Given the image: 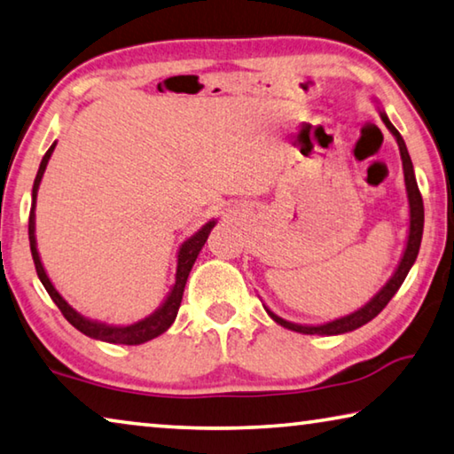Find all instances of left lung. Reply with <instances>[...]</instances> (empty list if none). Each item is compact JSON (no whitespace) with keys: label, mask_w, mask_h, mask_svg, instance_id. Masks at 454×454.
I'll list each match as a JSON object with an SVG mask.
<instances>
[{"label":"left lung","mask_w":454,"mask_h":454,"mask_svg":"<svg viewBox=\"0 0 454 454\" xmlns=\"http://www.w3.org/2000/svg\"><path fill=\"white\" fill-rule=\"evenodd\" d=\"M382 121L386 123V127L390 129L392 135L395 137V141H398V147H400V155H402V165H404V179H406V190H408V201H410V234H408V244H406V250H404V256H402L398 270L394 272V277L387 280L386 286L382 291H380L376 297H373L368 305L359 309V311L348 315V317H341V319H335L331 323H325V325H317V327H305V325H294V323H289L285 319L277 317L275 313L269 315L280 325L291 329V331H299V333H307V335H337V333H348V331H354L357 327L365 325V323L372 321L376 315L382 311V309L390 303V299L395 294V291L400 289L402 283H404V278L408 275V270L412 269V264L416 261V256H419V250H420V242H422V230H424V206H422V196H420V190H419V184H416V177H414V168H412V161H410V155H408V149H406V143L402 139V135L398 133V129H395L390 121H387L386 114L382 113Z\"/></svg>","instance_id":"1"}]
</instances>
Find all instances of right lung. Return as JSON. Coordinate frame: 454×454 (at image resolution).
Instances as JSON below:
<instances>
[{
  "mask_svg": "<svg viewBox=\"0 0 454 454\" xmlns=\"http://www.w3.org/2000/svg\"><path fill=\"white\" fill-rule=\"evenodd\" d=\"M54 147H56V143L46 151L44 160H42V163H40L38 176H35V179H34L32 210H30V222H27V236H30V250H32L34 266H35V272H38V277L42 280V285H44V289L48 291L50 299H52L54 303H56V307L60 309V313L64 315V317H67V321L70 323V325H74L78 331H81V333L92 337V340H100V341H106V343H121V345H139V343H145L149 340H153V337L161 335L163 331H168L171 327V323L176 321L177 311H179V305H182L185 280H188L192 266H193V262H196L200 250L206 244L207 234H210V230L214 228L215 222H207V224L201 228L198 234H193L192 239L185 240L184 247L179 248L176 285H174V289H171L168 301H165V303L161 305V309H157L153 315H149L147 319H143L139 323H133V325H127V327H111V325H105V323L84 319L82 315H78L74 309H72L67 303V301L60 297L59 291H56L54 286H52V283H50V278H48V275L44 272V266H42V262H40L38 250H35V236H34L35 193H38L40 179H42V176H44V169H46L48 160H50V155H52Z\"/></svg>",
  "mask_w": 454,
  "mask_h": 454,
  "instance_id": "add662e5",
  "label": "right lung"
}]
</instances>
